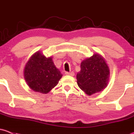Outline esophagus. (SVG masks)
Wrapping results in <instances>:
<instances>
[{"instance_id":"34e87169","label":"esophagus","mask_w":134,"mask_h":134,"mask_svg":"<svg viewBox=\"0 0 134 134\" xmlns=\"http://www.w3.org/2000/svg\"><path fill=\"white\" fill-rule=\"evenodd\" d=\"M65 74L66 75H69V76H73L74 75H75V73H74L73 72H65Z\"/></svg>"}]
</instances>
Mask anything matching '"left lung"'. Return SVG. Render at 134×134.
<instances>
[{
    "mask_svg": "<svg viewBox=\"0 0 134 134\" xmlns=\"http://www.w3.org/2000/svg\"><path fill=\"white\" fill-rule=\"evenodd\" d=\"M77 73L78 86L87 95L102 91L109 80V69L106 59L98 53L83 59Z\"/></svg>",
    "mask_w": 134,
    "mask_h": 134,
    "instance_id": "8db88e82",
    "label": "left lung"
}]
</instances>
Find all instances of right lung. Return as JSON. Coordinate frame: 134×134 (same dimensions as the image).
<instances>
[{"label": "right lung", "mask_w": 134, "mask_h": 134, "mask_svg": "<svg viewBox=\"0 0 134 134\" xmlns=\"http://www.w3.org/2000/svg\"><path fill=\"white\" fill-rule=\"evenodd\" d=\"M62 74L54 63L52 57L47 58L40 51L35 52L26 63L24 78L35 92L47 94L58 83Z\"/></svg>", "instance_id": "add662e5"}]
</instances>
